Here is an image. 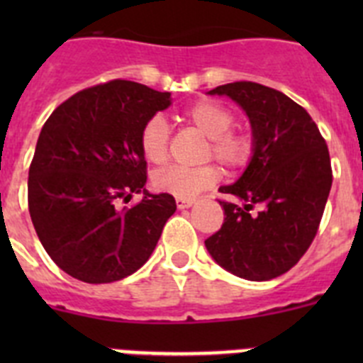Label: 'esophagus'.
Instances as JSON below:
<instances>
[{
    "instance_id": "34e87169",
    "label": "esophagus",
    "mask_w": 363,
    "mask_h": 363,
    "mask_svg": "<svg viewBox=\"0 0 363 363\" xmlns=\"http://www.w3.org/2000/svg\"><path fill=\"white\" fill-rule=\"evenodd\" d=\"M194 203L192 198H176V205H178V209H187L191 205Z\"/></svg>"
}]
</instances>
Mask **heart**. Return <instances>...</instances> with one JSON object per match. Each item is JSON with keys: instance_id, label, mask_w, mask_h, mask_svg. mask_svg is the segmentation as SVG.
Returning a JSON list of instances; mask_svg holds the SVG:
<instances>
[{"instance_id": "obj_1", "label": "heart", "mask_w": 363, "mask_h": 363, "mask_svg": "<svg viewBox=\"0 0 363 363\" xmlns=\"http://www.w3.org/2000/svg\"><path fill=\"white\" fill-rule=\"evenodd\" d=\"M185 121L209 138L205 158H214L221 165L234 171L251 162L256 150V138L247 127H234V112L216 101H198L185 108ZM140 150L143 158L154 165H162L169 158V127L162 116L145 121L140 133ZM220 179L214 165L201 167H167L152 174L156 191L176 198H192L198 192L213 187Z\"/></svg>"}]
</instances>
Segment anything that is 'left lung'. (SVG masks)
Listing matches in <instances>:
<instances>
[{
  "mask_svg": "<svg viewBox=\"0 0 363 363\" xmlns=\"http://www.w3.org/2000/svg\"><path fill=\"white\" fill-rule=\"evenodd\" d=\"M251 120L256 150L242 178L220 192L223 223L205 240L216 264L236 277L265 281L300 262L318 233L333 184L329 149L306 108L255 82L220 85Z\"/></svg>",
  "mask_w": 363,
  "mask_h": 363,
  "instance_id": "1",
  "label": "left lung"
}]
</instances>
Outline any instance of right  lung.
Masks as SVG:
<instances>
[{
  "label": "right lung",
  "mask_w": 363,
  "mask_h": 363,
  "mask_svg": "<svg viewBox=\"0 0 363 363\" xmlns=\"http://www.w3.org/2000/svg\"><path fill=\"white\" fill-rule=\"evenodd\" d=\"M171 92L112 79L65 99L45 121L28 169V213L57 267L111 284L145 264L174 214L171 194L145 191L140 133ZM142 202L118 210L133 194Z\"/></svg>",
  "instance_id": "1"
}]
</instances>
